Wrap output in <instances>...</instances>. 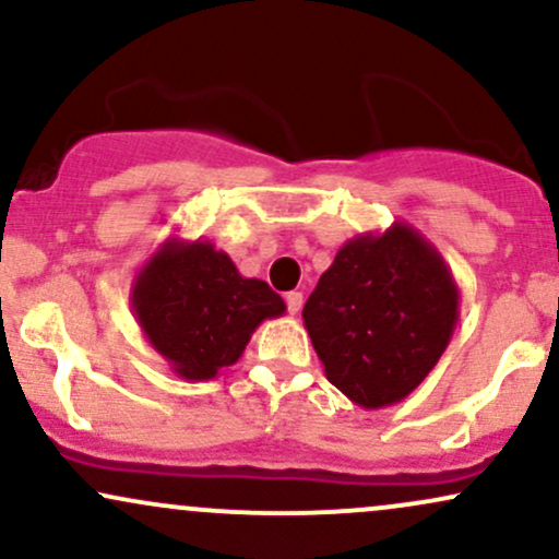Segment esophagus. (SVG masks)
Instances as JSON below:
<instances>
[{
    "mask_svg": "<svg viewBox=\"0 0 559 559\" xmlns=\"http://www.w3.org/2000/svg\"><path fill=\"white\" fill-rule=\"evenodd\" d=\"M301 305H305V297H301V292H288L286 294V307L292 316H297V312L301 310Z\"/></svg>",
    "mask_w": 559,
    "mask_h": 559,
    "instance_id": "obj_1",
    "label": "esophagus"
}]
</instances>
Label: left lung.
I'll return each instance as SVG.
<instances>
[{"instance_id":"left-lung-1","label":"left lung","mask_w":559,"mask_h":559,"mask_svg":"<svg viewBox=\"0 0 559 559\" xmlns=\"http://www.w3.org/2000/svg\"><path fill=\"white\" fill-rule=\"evenodd\" d=\"M457 318L452 271L409 223L346 241L301 310L325 378L365 409L413 394Z\"/></svg>"}]
</instances>
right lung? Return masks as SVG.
I'll return each instance as SVG.
<instances>
[{
	"instance_id": "right-lung-1",
	"label": "right lung",
	"mask_w": 559,
	"mask_h": 559,
	"mask_svg": "<svg viewBox=\"0 0 559 559\" xmlns=\"http://www.w3.org/2000/svg\"><path fill=\"white\" fill-rule=\"evenodd\" d=\"M131 310L152 349L186 381L234 365L267 318L286 312L265 281L243 278L215 243L170 236L131 284Z\"/></svg>"
}]
</instances>
